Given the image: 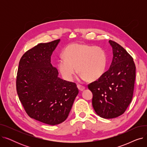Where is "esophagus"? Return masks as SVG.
I'll return each mask as SVG.
<instances>
[{
	"label": "esophagus",
	"instance_id": "obj_1",
	"mask_svg": "<svg viewBox=\"0 0 147 147\" xmlns=\"http://www.w3.org/2000/svg\"><path fill=\"white\" fill-rule=\"evenodd\" d=\"M78 88L79 90H80V91H83V90H84V89H85V88H84V87L83 86L79 85V84H78Z\"/></svg>",
	"mask_w": 147,
	"mask_h": 147
}]
</instances>
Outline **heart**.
<instances>
[{"instance_id": "1", "label": "heart", "mask_w": 147, "mask_h": 147, "mask_svg": "<svg viewBox=\"0 0 147 147\" xmlns=\"http://www.w3.org/2000/svg\"><path fill=\"white\" fill-rule=\"evenodd\" d=\"M63 59L57 62V68L62 77L71 82L77 71L82 80L94 82L98 80L105 71L107 53L99 46L82 43L69 45L62 53Z\"/></svg>"}]
</instances>
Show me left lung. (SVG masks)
Listing matches in <instances>:
<instances>
[{
	"mask_svg": "<svg viewBox=\"0 0 147 147\" xmlns=\"http://www.w3.org/2000/svg\"><path fill=\"white\" fill-rule=\"evenodd\" d=\"M113 57L109 70L88 88L93 94L92 106L104 119H114L125 113L132 101L136 67L132 57L121 46L109 41Z\"/></svg>",
	"mask_w": 147,
	"mask_h": 147,
	"instance_id": "left-lung-1",
	"label": "left lung"
}]
</instances>
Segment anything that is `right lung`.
Here are the masks:
<instances>
[{"label":"right lung","instance_id":"add662e5","mask_svg":"<svg viewBox=\"0 0 147 147\" xmlns=\"http://www.w3.org/2000/svg\"><path fill=\"white\" fill-rule=\"evenodd\" d=\"M60 39L40 43L21 57L17 78V90L29 116L49 125L64 121L79 94L76 83L58 77L51 63V55Z\"/></svg>","mask_w":147,"mask_h":147}]
</instances>
